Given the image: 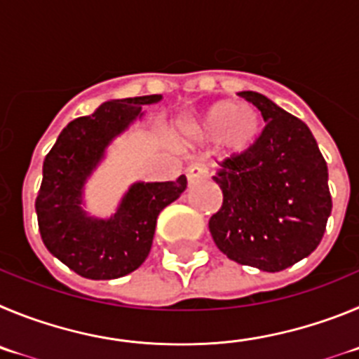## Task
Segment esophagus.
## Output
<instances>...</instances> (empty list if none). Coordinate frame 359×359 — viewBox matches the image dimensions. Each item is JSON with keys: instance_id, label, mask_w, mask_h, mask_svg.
<instances>
[{"instance_id": "esophagus-1", "label": "esophagus", "mask_w": 359, "mask_h": 359, "mask_svg": "<svg viewBox=\"0 0 359 359\" xmlns=\"http://www.w3.org/2000/svg\"><path fill=\"white\" fill-rule=\"evenodd\" d=\"M186 177L189 184H196L200 182V180L208 179L209 175H208V170H205L203 166H200V164H191V166L186 170Z\"/></svg>"}]
</instances>
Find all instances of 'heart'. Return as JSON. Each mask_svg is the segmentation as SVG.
I'll use <instances>...</instances> for the list:
<instances>
[{
    "label": "heart",
    "mask_w": 359,
    "mask_h": 359,
    "mask_svg": "<svg viewBox=\"0 0 359 359\" xmlns=\"http://www.w3.org/2000/svg\"><path fill=\"white\" fill-rule=\"evenodd\" d=\"M263 132V118L250 103L238 105L236 102H218L200 118L182 125L180 134L186 143H212L225 156L240 157L259 141Z\"/></svg>",
    "instance_id": "b5f03b06"
}]
</instances>
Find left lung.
Here are the masks:
<instances>
[{
  "label": "left lung",
  "instance_id": "obj_1",
  "mask_svg": "<svg viewBox=\"0 0 359 359\" xmlns=\"http://www.w3.org/2000/svg\"><path fill=\"white\" fill-rule=\"evenodd\" d=\"M240 95L259 109L266 127L256 147L225 159L212 175L224 203L209 231L229 259L280 272L322 241L332 209L327 164L304 121L259 93Z\"/></svg>",
  "mask_w": 359,
  "mask_h": 359
}]
</instances>
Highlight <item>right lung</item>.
<instances>
[{
	"mask_svg": "<svg viewBox=\"0 0 359 359\" xmlns=\"http://www.w3.org/2000/svg\"><path fill=\"white\" fill-rule=\"evenodd\" d=\"M161 95L111 100L91 116L73 119L60 132L43 164V184L35 200L39 231L48 250L86 279H118L134 272L150 254L157 216L186 189L175 182H134L109 218L83 209V189L107 148L144 116V105Z\"/></svg>",
	"mask_w": 359,
	"mask_h": 359,
	"instance_id": "add662e5",
	"label": "right lung"
}]
</instances>
